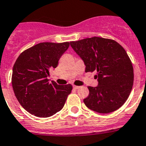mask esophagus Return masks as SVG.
<instances>
[{
  "label": "esophagus",
  "instance_id": "obj_1",
  "mask_svg": "<svg viewBox=\"0 0 146 146\" xmlns=\"http://www.w3.org/2000/svg\"><path fill=\"white\" fill-rule=\"evenodd\" d=\"M74 88H75V89H79V88H80V86H78V85H74Z\"/></svg>",
  "mask_w": 146,
  "mask_h": 146
}]
</instances>
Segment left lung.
I'll use <instances>...</instances> for the list:
<instances>
[{
    "label": "left lung",
    "instance_id": "1",
    "mask_svg": "<svg viewBox=\"0 0 146 146\" xmlns=\"http://www.w3.org/2000/svg\"><path fill=\"white\" fill-rule=\"evenodd\" d=\"M70 45L85 62V72H97L98 85L88 87L85 106L101 113L119 109L127 100L134 81L132 61L125 48L113 40L99 37L72 41Z\"/></svg>",
    "mask_w": 146,
    "mask_h": 146
}]
</instances>
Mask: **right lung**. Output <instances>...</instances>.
I'll return each instance as SVG.
<instances>
[{
  "label": "right lung",
  "instance_id": "add662e5",
  "mask_svg": "<svg viewBox=\"0 0 146 146\" xmlns=\"http://www.w3.org/2000/svg\"><path fill=\"white\" fill-rule=\"evenodd\" d=\"M69 46V42H40L24 50L16 60L12 87L19 104L31 114L49 117L63 109L72 85L50 82L47 77Z\"/></svg>",
  "mask_w": 146,
  "mask_h": 146
}]
</instances>
